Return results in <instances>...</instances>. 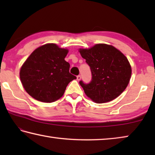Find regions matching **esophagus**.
<instances>
[{
	"label": "esophagus",
	"mask_w": 155,
	"mask_h": 155,
	"mask_svg": "<svg viewBox=\"0 0 155 155\" xmlns=\"http://www.w3.org/2000/svg\"><path fill=\"white\" fill-rule=\"evenodd\" d=\"M77 79L78 81H80V80L81 79V75H78V76H77Z\"/></svg>",
	"instance_id": "esophagus-1"
}]
</instances>
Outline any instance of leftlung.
Wrapping results in <instances>:
<instances>
[{
  "label": "left lung",
  "instance_id": "left-lung-1",
  "mask_svg": "<svg viewBox=\"0 0 155 155\" xmlns=\"http://www.w3.org/2000/svg\"><path fill=\"white\" fill-rule=\"evenodd\" d=\"M79 52L89 65L91 80L79 83L89 98L96 103L109 102L120 96L129 83L131 67L124 54L115 47L96 44Z\"/></svg>",
  "mask_w": 155,
  "mask_h": 155
}]
</instances>
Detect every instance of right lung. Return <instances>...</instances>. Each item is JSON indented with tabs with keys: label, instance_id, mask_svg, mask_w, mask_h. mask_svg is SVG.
Instances as JSON below:
<instances>
[{
	"label": "right lung",
	"instance_id": "obj_1",
	"mask_svg": "<svg viewBox=\"0 0 155 155\" xmlns=\"http://www.w3.org/2000/svg\"><path fill=\"white\" fill-rule=\"evenodd\" d=\"M68 51L54 44L35 49L22 65L20 77L27 92L44 103H52L64 95L70 81L76 79L65 61Z\"/></svg>",
	"mask_w": 155,
	"mask_h": 155
}]
</instances>
